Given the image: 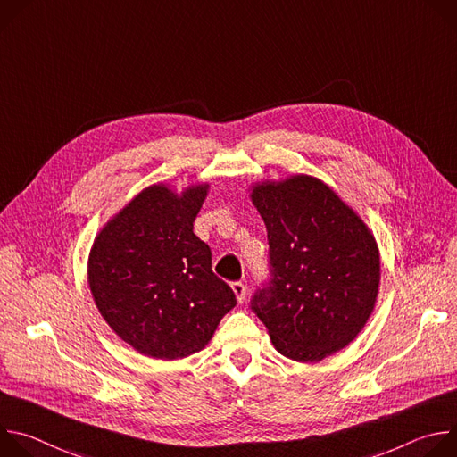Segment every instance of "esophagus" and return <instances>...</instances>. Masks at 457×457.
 <instances>
[{
  "mask_svg": "<svg viewBox=\"0 0 457 457\" xmlns=\"http://www.w3.org/2000/svg\"><path fill=\"white\" fill-rule=\"evenodd\" d=\"M231 289H233L237 300L242 303L244 298H245V284H244V282H233V284H231Z\"/></svg>",
  "mask_w": 457,
  "mask_h": 457,
  "instance_id": "1",
  "label": "esophagus"
}]
</instances>
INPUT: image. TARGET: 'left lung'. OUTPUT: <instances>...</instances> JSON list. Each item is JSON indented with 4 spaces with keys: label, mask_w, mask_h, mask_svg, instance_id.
Returning a JSON list of instances; mask_svg holds the SVG:
<instances>
[{
    "label": "left lung",
    "mask_w": 457,
    "mask_h": 457,
    "mask_svg": "<svg viewBox=\"0 0 457 457\" xmlns=\"http://www.w3.org/2000/svg\"><path fill=\"white\" fill-rule=\"evenodd\" d=\"M253 204L270 244V277L251 296L275 349L320 361L363 329L379 284V253L361 219L321 180L260 184Z\"/></svg>",
    "instance_id": "8db88e82"
}]
</instances>
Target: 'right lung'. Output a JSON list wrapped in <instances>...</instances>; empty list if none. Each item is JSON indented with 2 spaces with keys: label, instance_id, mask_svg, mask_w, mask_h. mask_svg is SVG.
<instances>
[{
  "label": "right lung",
  "instance_id": "obj_1",
  "mask_svg": "<svg viewBox=\"0 0 457 457\" xmlns=\"http://www.w3.org/2000/svg\"><path fill=\"white\" fill-rule=\"evenodd\" d=\"M208 186L177 197L164 186L139 193L97 235L88 282L110 328L139 353L175 360L201 351L237 305L212 270V249L193 233Z\"/></svg>",
  "mask_w": 457,
  "mask_h": 457
}]
</instances>
